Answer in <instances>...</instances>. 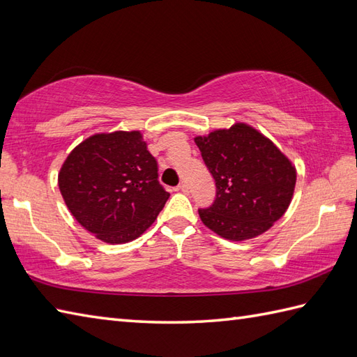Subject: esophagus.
Masks as SVG:
<instances>
[{
    "instance_id": "obj_1",
    "label": "esophagus",
    "mask_w": 357,
    "mask_h": 357,
    "mask_svg": "<svg viewBox=\"0 0 357 357\" xmlns=\"http://www.w3.org/2000/svg\"><path fill=\"white\" fill-rule=\"evenodd\" d=\"M177 190H180V192H188V185L186 183H180L178 186H177Z\"/></svg>"
}]
</instances>
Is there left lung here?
<instances>
[{"label": "left lung", "instance_id": "obj_1", "mask_svg": "<svg viewBox=\"0 0 357 357\" xmlns=\"http://www.w3.org/2000/svg\"><path fill=\"white\" fill-rule=\"evenodd\" d=\"M216 198L198 215L207 229L229 241L256 238L288 211L297 169L268 139L245 123L197 136Z\"/></svg>", "mask_w": 357, "mask_h": 357}]
</instances>
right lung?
I'll return each mask as SVG.
<instances>
[{
    "mask_svg": "<svg viewBox=\"0 0 357 357\" xmlns=\"http://www.w3.org/2000/svg\"><path fill=\"white\" fill-rule=\"evenodd\" d=\"M158 177L142 133L118 130L78 144L57 180L82 227L107 244H126L150 227L169 198Z\"/></svg>",
    "mask_w": 357,
    "mask_h": 357,
    "instance_id": "1",
    "label": "right lung"
}]
</instances>
